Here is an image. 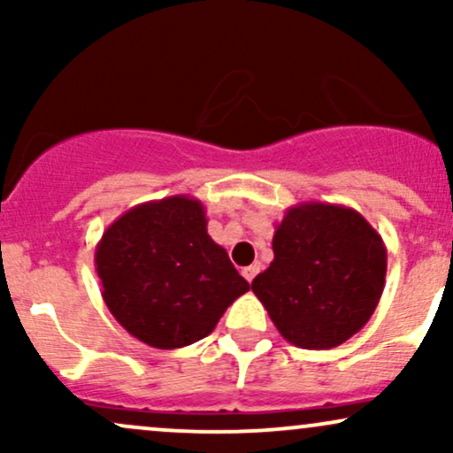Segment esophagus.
Returning a JSON list of instances; mask_svg holds the SVG:
<instances>
[{"label":"esophagus","mask_w":453,"mask_h":453,"mask_svg":"<svg viewBox=\"0 0 453 453\" xmlns=\"http://www.w3.org/2000/svg\"><path fill=\"white\" fill-rule=\"evenodd\" d=\"M259 270H262V266H259V264H251V266H247V268H242V277L249 280V283H251L253 279H256V274L259 273Z\"/></svg>","instance_id":"1"}]
</instances>
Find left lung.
Returning a JSON list of instances; mask_svg holds the SVG:
<instances>
[{
    "label": "left lung",
    "instance_id": "obj_1",
    "mask_svg": "<svg viewBox=\"0 0 453 453\" xmlns=\"http://www.w3.org/2000/svg\"><path fill=\"white\" fill-rule=\"evenodd\" d=\"M273 251L251 289L292 345L339 347L375 313L388 251L357 211L326 202L296 204L274 230Z\"/></svg>",
    "mask_w": 453,
    "mask_h": 453
}]
</instances>
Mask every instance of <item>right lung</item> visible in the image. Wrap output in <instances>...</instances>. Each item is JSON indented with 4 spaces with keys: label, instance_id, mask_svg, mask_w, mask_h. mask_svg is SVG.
<instances>
[{
    "label": "right lung",
    "instance_id": "right-lung-1",
    "mask_svg": "<svg viewBox=\"0 0 453 453\" xmlns=\"http://www.w3.org/2000/svg\"><path fill=\"white\" fill-rule=\"evenodd\" d=\"M206 223L200 200L170 196L134 206L102 234L96 247L102 298L138 341L157 349L191 345L249 292Z\"/></svg>",
    "mask_w": 453,
    "mask_h": 453
}]
</instances>
